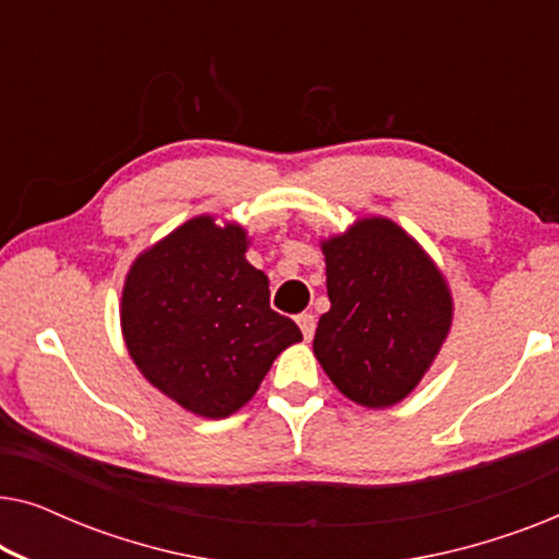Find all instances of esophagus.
I'll use <instances>...</instances> for the list:
<instances>
[{
	"instance_id": "esophagus-1",
	"label": "esophagus",
	"mask_w": 559,
	"mask_h": 559,
	"mask_svg": "<svg viewBox=\"0 0 559 559\" xmlns=\"http://www.w3.org/2000/svg\"><path fill=\"white\" fill-rule=\"evenodd\" d=\"M297 325H300L305 341H310L312 335H316V316H312V312H302V316H297Z\"/></svg>"
}]
</instances>
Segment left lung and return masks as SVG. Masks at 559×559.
Instances as JSON below:
<instances>
[{"label": "left lung", "mask_w": 559, "mask_h": 559, "mask_svg": "<svg viewBox=\"0 0 559 559\" xmlns=\"http://www.w3.org/2000/svg\"><path fill=\"white\" fill-rule=\"evenodd\" d=\"M331 310L312 350L341 394L371 409L402 402L448 338L453 300L438 266L389 218L323 241Z\"/></svg>", "instance_id": "8db88e82"}]
</instances>
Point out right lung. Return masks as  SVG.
Masks as SVG:
<instances>
[{"mask_svg":"<svg viewBox=\"0 0 559 559\" xmlns=\"http://www.w3.org/2000/svg\"><path fill=\"white\" fill-rule=\"evenodd\" d=\"M247 231L190 218L136 257L121 293V333L144 379L188 412L241 409L274 358L302 341L270 308V280L247 262Z\"/></svg>","mask_w":559,"mask_h":559,"instance_id":"obj_1","label":"right lung"}]
</instances>
